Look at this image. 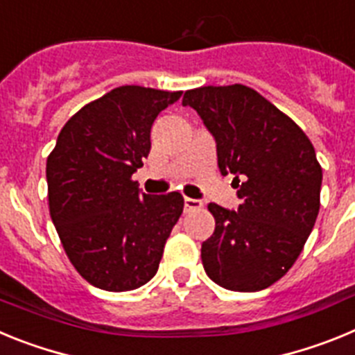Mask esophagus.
I'll return each mask as SVG.
<instances>
[{"mask_svg":"<svg viewBox=\"0 0 355 355\" xmlns=\"http://www.w3.org/2000/svg\"><path fill=\"white\" fill-rule=\"evenodd\" d=\"M202 206V202L192 197H184V211H192V209H199Z\"/></svg>","mask_w":355,"mask_h":355,"instance_id":"34e87169","label":"esophagus"}]
</instances>
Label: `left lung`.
I'll return each instance as SVG.
<instances>
[{
    "label": "left lung",
    "instance_id": "left-lung-1",
    "mask_svg": "<svg viewBox=\"0 0 355 355\" xmlns=\"http://www.w3.org/2000/svg\"><path fill=\"white\" fill-rule=\"evenodd\" d=\"M215 137L222 175L233 174L240 206L209 202L215 231L200 247L211 281L233 291H259L283 277L302 252L320 209L322 167L307 135L245 85L187 90Z\"/></svg>",
    "mask_w": 355,
    "mask_h": 355
}]
</instances>
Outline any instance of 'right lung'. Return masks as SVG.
<instances>
[{
    "instance_id": "obj_1",
    "label": "right lung",
    "mask_w": 355,
    "mask_h": 355,
    "mask_svg": "<svg viewBox=\"0 0 355 355\" xmlns=\"http://www.w3.org/2000/svg\"><path fill=\"white\" fill-rule=\"evenodd\" d=\"M181 92L124 85L85 105L48 156L49 215L69 261L92 286L140 288L155 277L183 213L178 192L140 193L131 180L150 150V126Z\"/></svg>"
}]
</instances>
